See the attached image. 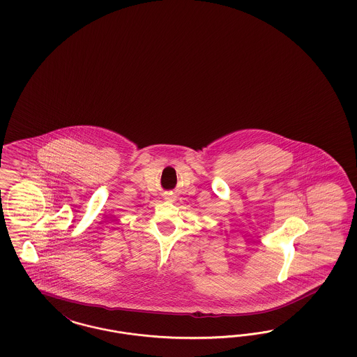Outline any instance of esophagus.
Instances as JSON below:
<instances>
[{
    "instance_id": "obj_1",
    "label": "esophagus",
    "mask_w": 357,
    "mask_h": 357,
    "mask_svg": "<svg viewBox=\"0 0 357 357\" xmlns=\"http://www.w3.org/2000/svg\"><path fill=\"white\" fill-rule=\"evenodd\" d=\"M167 199H169V197H167Z\"/></svg>"
}]
</instances>
